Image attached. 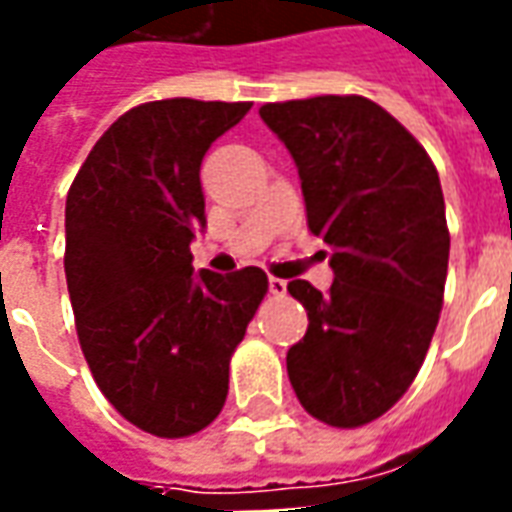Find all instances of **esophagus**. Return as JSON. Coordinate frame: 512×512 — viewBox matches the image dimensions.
<instances>
[{
  "label": "esophagus",
  "mask_w": 512,
  "mask_h": 512,
  "mask_svg": "<svg viewBox=\"0 0 512 512\" xmlns=\"http://www.w3.org/2000/svg\"><path fill=\"white\" fill-rule=\"evenodd\" d=\"M268 290L274 293V296H285V290H288V282L279 277H271L268 279Z\"/></svg>",
  "instance_id": "esophagus-1"
}]
</instances>
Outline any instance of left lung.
<instances>
[{
  "label": "left lung",
  "instance_id": "obj_1",
  "mask_svg": "<svg viewBox=\"0 0 512 512\" xmlns=\"http://www.w3.org/2000/svg\"><path fill=\"white\" fill-rule=\"evenodd\" d=\"M299 167L312 235L332 249L329 293L293 279L307 310L288 351L299 403L362 428L406 395L439 323L450 260L439 172L406 128L362 95L260 106Z\"/></svg>",
  "mask_w": 512,
  "mask_h": 512
}]
</instances>
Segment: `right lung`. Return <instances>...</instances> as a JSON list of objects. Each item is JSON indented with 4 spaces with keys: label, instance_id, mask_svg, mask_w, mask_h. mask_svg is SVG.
Returning <instances> with one entry per match:
<instances>
[{
    "label": "right lung",
    "instance_id": "add662e5",
    "mask_svg": "<svg viewBox=\"0 0 512 512\" xmlns=\"http://www.w3.org/2000/svg\"><path fill=\"white\" fill-rule=\"evenodd\" d=\"M249 101L167 98L128 109L76 172L65 202V279L76 334L104 397L145 433L183 439L219 417L230 359L268 290L266 271L202 268L200 164Z\"/></svg>",
    "mask_w": 512,
    "mask_h": 512
}]
</instances>
